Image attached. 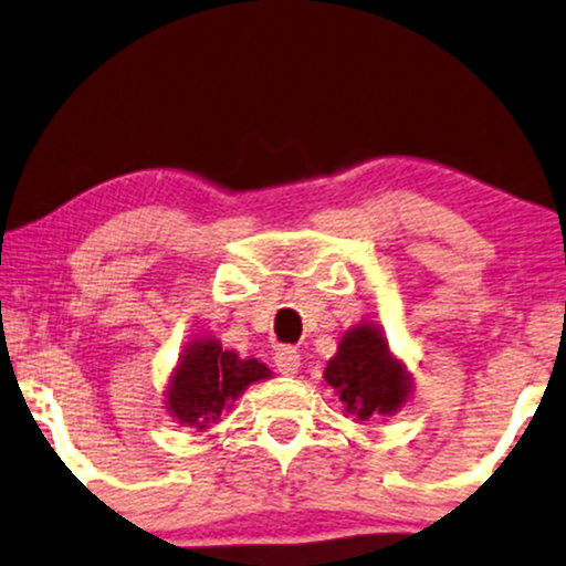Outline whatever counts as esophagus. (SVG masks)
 <instances>
[{
	"label": "esophagus",
	"mask_w": 566,
	"mask_h": 566,
	"mask_svg": "<svg viewBox=\"0 0 566 566\" xmlns=\"http://www.w3.org/2000/svg\"><path fill=\"white\" fill-rule=\"evenodd\" d=\"M298 366H301V355L293 350V347H281V350L275 353L277 374L293 376V374H298Z\"/></svg>",
	"instance_id": "obj_1"
}]
</instances>
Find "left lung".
Masks as SVG:
<instances>
[{
	"label": "left lung",
	"mask_w": 566,
	"mask_h": 566,
	"mask_svg": "<svg viewBox=\"0 0 566 566\" xmlns=\"http://www.w3.org/2000/svg\"><path fill=\"white\" fill-rule=\"evenodd\" d=\"M324 381L358 422L399 412L412 391L405 363L394 358L378 324H358L345 332L337 355L324 368Z\"/></svg>",
	"instance_id": "obj_1"
}]
</instances>
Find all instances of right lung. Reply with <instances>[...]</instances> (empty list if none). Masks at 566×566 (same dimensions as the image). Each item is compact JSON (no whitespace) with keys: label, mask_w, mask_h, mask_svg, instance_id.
<instances>
[{"label":"right lung","mask_w":566,"mask_h":566,"mask_svg":"<svg viewBox=\"0 0 566 566\" xmlns=\"http://www.w3.org/2000/svg\"><path fill=\"white\" fill-rule=\"evenodd\" d=\"M270 376V368L258 358H239L213 337L196 339L185 347L167 384V412L177 422L203 430L231 409V401L247 386Z\"/></svg>","instance_id":"obj_1"}]
</instances>
